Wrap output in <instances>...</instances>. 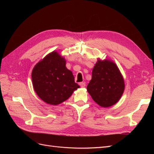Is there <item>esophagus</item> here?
Listing matches in <instances>:
<instances>
[{"label": "esophagus", "instance_id": "obj_1", "mask_svg": "<svg viewBox=\"0 0 154 154\" xmlns=\"http://www.w3.org/2000/svg\"><path fill=\"white\" fill-rule=\"evenodd\" d=\"M79 85H80L82 87H84L85 86V83H84V82H80V83H79Z\"/></svg>", "mask_w": 154, "mask_h": 154}]
</instances>
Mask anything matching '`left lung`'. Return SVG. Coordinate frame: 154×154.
Listing matches in <instances>:
<instances>
[{"instance_id": "obj_1", "label": "left lung", "mask_w": 154, "mask_h": 154, "mask_svg": "<svg viewBox=\"0 0 154 154\" xmlns=\"http://www.w3.org/2000/svg\"><path fill=\"white\" fill-rule=\"evenodd\" d=\"M87 91L92 100L103 107H109L119 100L124 89L123 78L116 63L110 60L98 61L92 69Z\"/></svg>"}]
</instances>
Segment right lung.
I'll list each match as a JSON object with an SVG mask.
<instances>
[{
    "label": "right lung",
    "mask_w": 154,
    "mask_h": 154,
    "mask_svg": "<svg viewBox=\"0 0 154 154\" xmlns=\"http://www.w3.org/2000/svg\"><path fill=\"white\" fill-rule=\"evenodd\" d=\"M66 64V60L53 51L32 70L31 78L34 89L45 103L53 105L61 103L80 87Z\"/></svg>",
    "instance_id": "1"
}]
</instances>
